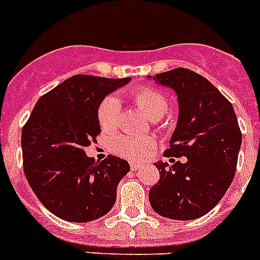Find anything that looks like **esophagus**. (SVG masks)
Masks as SVG:
<instances>
[{"label": "esophagus", "instance_id": "esophagus-1", "mask_svg": "<svg viewBox=\"0 0 260 260\" xmlns=\"http://www.w3.org/2000/svg\"><path fill=\"white\" fill-rule=\"evenodd\" d=\"M131 168L134 171H137V170H140L141 166L139 163H131Z\"/></svg>", "mask_w": 260, "mask_h": 260}]
</instances>
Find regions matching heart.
Instances as JSON below:
<instances>
[{"label": "heart", "instance_id": "obj_1", "mask_svg": "<svg viewBox=\"0 0 260 260\" xmlns=\"http://www.w3.org/2000/svg\"><path fill=\"white\" fill-rule=\"evenodd\" d=\"M132 99L135 104L152 120H157L166 115L170 107L163 92L149 86L135 89L132 92ZM121 113L123 108L119 97L115 94L105 97L97 109V119L101 129L105 132H113L117 129L121 121ZM155 144L156 141L153 137L121 135L112 140V149L125 159L139 161L149 155V152L155 148Z\"/></svg>", "mask_w": 260, "mask_h": 260}]
</instances>
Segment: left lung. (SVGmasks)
<instances>
[{"mask_svg":"<svg viewBox=\"0 0 260 260\" xmlns=\"http://www.w3.org/2000/svg\"><path fill=\"white\" fill-rule=\"evenodd\" d=\"M152 80L178 94V123L164 156L185 161L155 164L160 180L149 189V203L160 216L193 220L210 212L233 183L242 132L233 104L203 76L176 68Z\"/></svg>","mask_w":260,"mask_h":260,"instance_id":"8db88e82","label":"left lung"}]
</instances>
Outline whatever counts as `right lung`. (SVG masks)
<instances>
[{
    "instance_id": "right-lung-1",
    "label": "right lung",
    "mask_w": 260,
    "mask_h": 260,
    "mask_svg": "<svg viewBox=\"0 0 260 260\" xmlns=\"http://www.w3.org/2000/svg\"><path fill=\"white\" fill-rule=\"evenodd\" d=\"M131 81L76 75L40 97L22 128L26 180L53 215L73 223L104 216L116 202L128 161L109 155L100 163L85 147L100 135L97 109L105 96Z\"/></svg>"
}]
</instances>
